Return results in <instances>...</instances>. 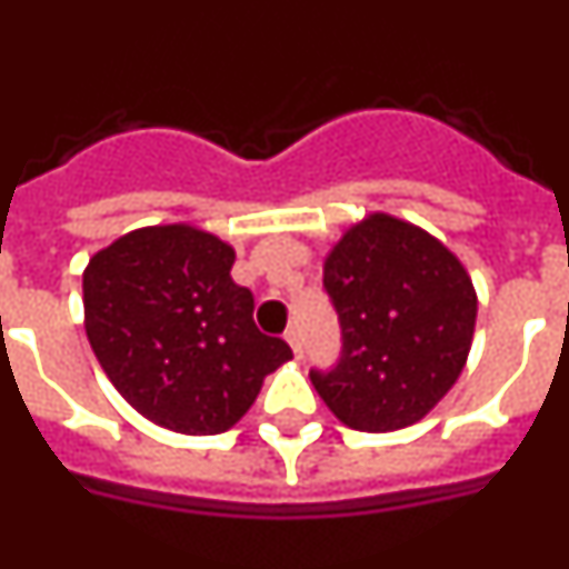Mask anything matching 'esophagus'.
<instances>
[{
	"instance_id": "34e87169",
	"label": "esophagus",
	"mask_w": 569,
	"mask_h": 569,
	"mask_svg": "<svg viewBox=\"0 0 569 569\" xmlns=\"http://www.w3.org/2000/svg\"><path fill=\"white\" fill-rule=\"evenodd\" d=\"M284 339H288L290 350H293V356H296V359H299V356H301V336H299V330L288 328V333H284Z\"/></svg>"
}]
</instances>
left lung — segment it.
<instances>
[{
    "mask_svg": "<svg viewBox=\"0 0 569 569\" xmlns=\"http://www.w3.org/2000/svg\"><path fill=\"white\" fill-rule=\"evenodd\" d=\"M325 290L341 353L330 370H310L316 393L365 433L425 419L470 353L479 305L465 264L427 230L370 213L325 259Z\"/></svg>",
    "mask_w": 569,
    "mask_h": 569,
    "instance_id": "left-lung-1",
    "label": "left lung"
}]
</instances>
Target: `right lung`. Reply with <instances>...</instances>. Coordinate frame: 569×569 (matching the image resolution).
Returning a JSON list of instances; mask_svg holds the SVG:
<instances>
[{"instance_id":"right-lung-1","label":"right lung","mask_w":569,"mask_h":569,"mask_svg":"<svg viewBox=\"0 0 569 569\" xmlns=\"http://www.w3.org/2000/svg\"><path fill=\"white\" fill-rule=\"evenodd\" d=\"M233 248L190 224L133 230L82 276L84 330L133 410L184 436L224 433L293 350L253 321Z\"/></svg>"}]
</instances>
